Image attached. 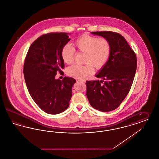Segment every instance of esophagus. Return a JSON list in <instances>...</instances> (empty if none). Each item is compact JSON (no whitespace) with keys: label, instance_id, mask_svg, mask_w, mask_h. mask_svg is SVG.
<instances>
[{"label":"esophagus","instance_id":"34e87169","mask_svg":"<svg viewBox=\"0 0 159 159\" xmlns=\"http://www.w3.org/2000/svg\"><path fill=\"white\" fill-rule=\"evenodd\" d=\"M77 81H82V82H85V81H84V80H82V81H81V80H77Z\"/></svg>","mask_w":159,"mask_h":159}]
</instances>
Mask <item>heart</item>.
I'll list each match as a JSON object with an SVG mask.
<instances>
[{"label":"heart","instance_id":"obj_1","mask_svg":"<svg viewBox=\"0 0 159 159\" xmlns=\"http://www.w3.org/2000/svg\"><path fill=\"white\" fill-rule=\"evenodd\" d=\"M75 45L80 52L84 53V65H73L68 68L67 74L71 77L83 79L92 75L94 67L97 70L102 69L107 64L110 57L111 45L104 38H98L85 35L78 38ZM75 55V49L69 44H66L61 50V57L64 62L71 64Z\"/></svg>","mask_w":159,"mask_h":159}]
</instances>
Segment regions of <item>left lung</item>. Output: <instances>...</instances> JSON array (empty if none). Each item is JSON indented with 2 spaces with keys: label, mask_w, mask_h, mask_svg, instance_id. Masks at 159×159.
I'll list each match as a JSON object with an SVG mask.
<instances>
[{
  "label": "left lung",
  "mask_w": 159,
  "mask_h": 159,
  "mask_svg": "<svg viewBox=\"0 0 159 159\" xmlns=\"http://www.w3.org/2000/svg\"><path fill=\"white\" fill-rule=\"evenodd\" d=\"M107 39L111 45L110 57L95 77L102 80L86 82L90 105L100 111L116 109L129 93L135 76L137 58L123 36L114 32H92Z\"/></svg>",
  "instance_id": "obj_1"
}]
</instances>
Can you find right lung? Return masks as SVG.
Returning a JSON list of instances; mask_svg holds the SVG:
<instances>
[{"label":"right lung","instance_id":"1","mask_svg":"<svg viewBox=\"0 0 159 159\" xmlns=\"http://www.w3.org/2000/svg\"><path fill=\"white\" fill-rule=\"evenodd\" d=\"M68 33H49L37 38L30 45L25 59L24 75L32 99L43 111L57 114L70 106L75 80L55 75L64 68L61 57L63 47L71 40Z\"/></svg>","mask_w":159,"mask_h":159}]
</instances>
